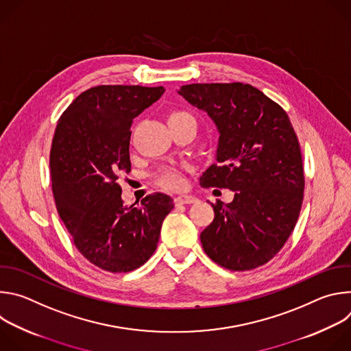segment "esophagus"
<instances>
[{
  "mask_svg": "<svg viewBox=\"0 0 351 351\" xmlns=\"http://www.w3.org/2000/svg\"><path fill=\"white\" fill-rule=\"evenodd\" d=\"M197 202V198L194 195H187V194H183V195H178L175 198V204L179 206V204H193Z\"/></svg>",
  "mask_w": 351,
  "mask_h": 351,
  "instance_id": "obj_1",
  "label": "esophagus"
}]
</instances>
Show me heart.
Masks as SVG:
<instances>
[{"instance_id": "heart-1", "label": "heart", "mask_w": 351, "mask_h": 351, "mask_svg": "<svg viewBox=\"0 0 351 351\" xmlns=\"http://www.w3.org/2000/svg\"><path fill=\"white\" fill-rule=\"evenodd\" d=\"M180 117H190L184 112H175L169 117L171 118H180ZM157 183L165 189H171V190H178L182 189L184 186V176L182 169L175 168V167H167L162 168L158 173H157Z\"/></svg>"}]
</instances>
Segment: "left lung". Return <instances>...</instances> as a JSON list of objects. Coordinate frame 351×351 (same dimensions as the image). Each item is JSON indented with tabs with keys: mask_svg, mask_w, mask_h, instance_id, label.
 I'll list each match as a JSON object with an SVG mask.
<instances>
[{
	"mask_svg": "<svg viewBox=\"0 0 351 351\" xmlns=\"http://www.w3.org/2000/svg\"><path fill=\"white\" fill-rule=\"evenodd\" d=\"M178 93L207 112L219 140L217 164L199 184L234 191L213 204L199 234L206 254L230 271H250L278 254L303 204L302 152L287 114L261 90L243 83H194Z\"/></svg>",
	"mask_w": 351,
	"mask_h": 351,
	"instance_id": "8db88e82",
	"label": "left lung"
}]
</instances>
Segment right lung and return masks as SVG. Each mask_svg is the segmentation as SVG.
I'll return each instance as SVG.
<instances>
[{"mask_svg":"<svg viewBox=\"0 0 351 351\" xmlns=\"http://www.w3.org/2000/svg\"><path fill=\"white\" fill-rule=\"evenodd\" d=\"M165 93L160 87L97 86L61 115L49 154L56 206L79 252L108 272L140 268L156 252L173 208L164 193L123 204L119 172H130V126Z\"/></svg>","mask_w":351,"mask_h":351,"instance_id":"add662e5","label":"right lung"}]
</instances>
